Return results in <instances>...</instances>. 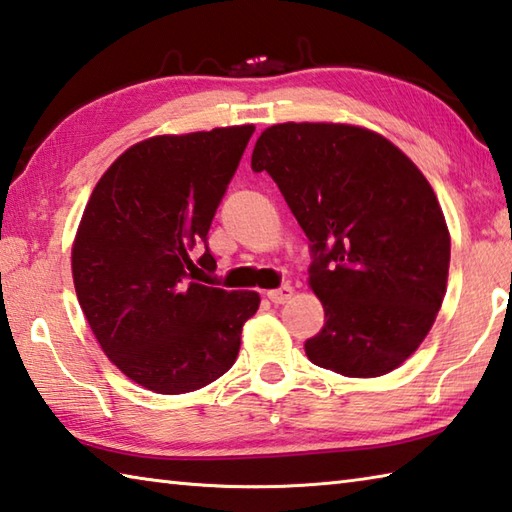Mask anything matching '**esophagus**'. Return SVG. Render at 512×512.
I'll return each mask as SVG.
<instances>
[{
    "label": "esophagus",
    "mask_w": 512,
    "mask_h": 512,
    "mask_svg": "<svg viewBox=\"0 0 512 512\" xmlns=\"http://www.w3.org/2000/svg\"><path fill=\"white\" fill-rule=\"evenodd\" d=\"M291 295H293V286H288V284H284L280 288H273V291L266 293V297L273 304H284V302L291 300Z\"/></svg>",
    "instance_id": "esophagus-1"
}]
</instances>
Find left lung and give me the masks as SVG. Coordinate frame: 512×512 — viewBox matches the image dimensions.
<instances>
[{"mask_svg": "<svg viewBox=\"0 0 512 512\" xmlns=\"http://www.w3.org/2000/svg\"><path fill=\"white\" fill-rule=\"evenodd\" d=\"M268 172L311 248L309 282L324 327L304 342L313 365L349 378L389 374L441 309L450 235L436 194L380 134L333 123H282L257 138Z\"/></svg>", "mask_w": 512, "mask_h": 512, "instance_id": "1", "label": "left lung"}]
</instances>
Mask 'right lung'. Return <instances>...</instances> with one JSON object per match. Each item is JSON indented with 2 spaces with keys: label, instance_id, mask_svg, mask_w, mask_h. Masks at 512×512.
<instances>
[{
  "label": "right lung",
  "instance_id": "right-lung-1",
  "mask_svg": "<svg viewBox=\"0 0 512 512\" xmlns=\"http://www.w3.org/2000/svg\"><path fill=\"white\" fill-rule=\"evenodd\" d=\"M253 125L154 136L118 156L91 192L71 268L107 358L156 394L206 387L235 365L255 291L194 282L215 262L208 230Z\"/></svg>",
  "mask_w": 512,
  "mask_h": 512
}]
</instances>
